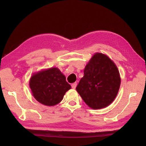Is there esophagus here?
I'll use <instances>...</instances> for the list:
<instances>
[{"label":"esophagus","instance_id":"esophagus-1","mask_svg":"<svg viewBox=\"0 0 146 146\" xmlns=\"http://www.w3.org/2000/svg\"><path fill=\"white\" fill-rule=\"evenodd\" d=\"M77 82H74V83H72L71 86H72V88H73V89H75V88H76V86H77Z\"/></svg>","mask_w":146,"mask_h":146}]
</instances>
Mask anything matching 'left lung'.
Returning <instances> with one entry per match:
<instances>
[{"instance_id": "1", "label": "left lung", "mask_w": 146, "mask_h": 146, "mask_svg": "<svg viewBox=\"0 0 146 146\" xmlns=\"http://www.w3.org/2000/svg\"><path fill=\"white\" fill-rule=\"evenodd\" d=\"M120 85L115 64L107 55L97 53L86 66L76 90L90 107L100 109L114 100Z\"/></svg>"}]
</instances>
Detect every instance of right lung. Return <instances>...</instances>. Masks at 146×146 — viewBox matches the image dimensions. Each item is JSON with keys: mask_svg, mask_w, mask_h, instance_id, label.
I'll list each match as a JSON object with an SVG mask.
<instances>
[{"mask_svg": "<svg viewBox=\"0 0 146 146\" xmlns=\"http://www.w3.org/2000/svg\"><path fill=\"white\" fill-rule=\"evenodd\" d=\"M30 87L35 98L47 106L60 103L66 92L71 88L65 76L56 68L34 74L30 78Z\"/></svg>", "mask_w": 146, "mask_h": 146, "instance_id": "add662e5", "label": "right lung"}]
</instances>
